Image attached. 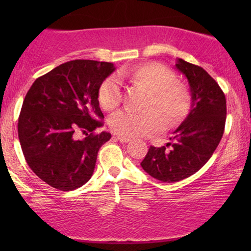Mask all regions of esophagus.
Returning <instances> with one entry per match:
<instances>
[{"label":"esophagus","instance_id":"esophagus-1","mask_svg":"<svg viewBox=\"0 0 251 251\" xmlns=\"http://www.w3.org/2000/svg\"><path fill=\"white\" fill-rule=\"evenodd\" d=\"M116 139H118L119 142H121V143H128V142H130V140H131V138H129V137L120 136V135L116 136Z\"/></svg>","mask_w":251,"mask_h":251}]
</instances>
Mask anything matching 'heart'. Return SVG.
<instances>
[{
	"mask_svg": "<svg viewBox=\"0 0 251 251\" xmlns=\"http://www.w3.org/2000/svg\"><path fill=\"white\" fill-rule=\"evenodd\" d=\"M119 78H126L149 91L143 113L120 111L109 119V126L120 136L137 137L162 129L163 119L167 126L183 121L190 108V94L184 84L176 81V75L159 63L139 65L131 70H121ZM116 76L102 82L98 92L99 104L106 111L118 107L122 99L121 83ZM154 107V109H150Z\"/></svg>",
	"mask_w": 251,
	"mask_h": 251,
	"instance_id": "obj_1",
	"label": "heart"
}]
</instances>
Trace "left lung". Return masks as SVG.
I'll list each match as a JSON object with an SVG mask.
<instances>
[{"label":"left lung","instance_id":"obj_1","mask_svg":"<svg viewBox=\"0 0 251 251\" xmlns=\"http://www.w3.org/2000/svg\"><path fill=\"white\" fill-rule=\"evenodd\" d=\"M176 68L188 81L191 111L174 131L173 143L151 146L140 163L150 176L164 183L183 180L200 170L217 149L226 121L225 95L217 82L202 67L180 58Z\"/></svg>","mask_w":251,"mask_h":251}]
</instances>
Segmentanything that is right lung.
Instances as JSON below:
<instances>
[{
	"label": "right lung",
	"instance_id": "1",
	"mask_svg": "<svg viewBox=\"0 0 251 251\" xmlns=\"http://www.w3.org/2000/svg\"><path fill=\"white\" fill-rule=\"evenodd\" d=\"M115 71L105 61L77 59L36 78L24 99L18 137L30 169L60 191L81 187L94 174L100 147L111 133H94L102 126L98 92ZM82 131L84 139L77 140Z\"/></svg>",
	"mask_w": 251,
	"mask_h": 251
}]
</instances>
